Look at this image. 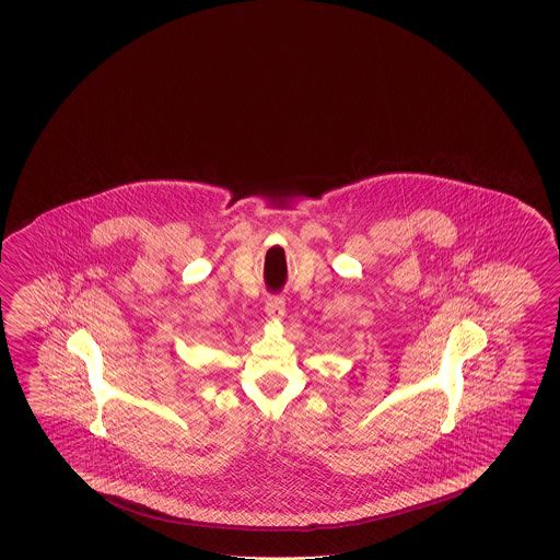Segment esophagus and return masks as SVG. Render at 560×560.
<instances>
[{
    "mask_svg": "<svg viewBox=\"0 0 560 560\" xmlns=\"http://www.w3.org/2000/svg\"><path fill=\"white\" fill-rule=\"evenodd\" d=\"M266 314L270 320H282L285 316V302L282 296H268L266 300Z\"/></svg>",
    "mask_w": 560,
    "mask_h": 560,
    "instance_id": "34e87169",
    "label": "esophagus"
}]
</instances>
